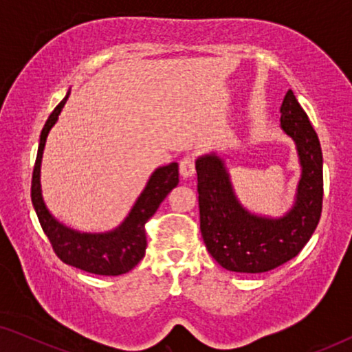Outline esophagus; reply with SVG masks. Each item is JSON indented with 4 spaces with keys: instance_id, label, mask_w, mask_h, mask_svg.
Instances as JSON below:
<instances>
[{
    "instance_id": "obj_1",
    "label": "esophagus",
    "mask_w": 352,
    "mask_h": 352,
    "mask_svg": "<svg viewBox=\"0 0 352 352\" xmlns=\"http://www.w3.org/2000/svg\"><path fill=\"white\" fill-rule=\"evenodd\" d=\"M179 173L182 177H190L195 175V158L192 155H186L179 162Z\"/></svg>"
}]
</instances>
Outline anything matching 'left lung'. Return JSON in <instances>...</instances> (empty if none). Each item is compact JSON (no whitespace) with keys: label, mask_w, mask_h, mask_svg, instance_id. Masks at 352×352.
I'll return each mask as SVG.
<instances>
[{"label":"left lung","mask_w":352,"mask_h":352,"mask_svg":"<svg viewBox=\"0 0 352 352\" xmlns=\"http://www.w3.org/2000/svg\"><path fill=\"white\" fill-rule=\"evenodd\" d=\"M280 112L283 131L296 142L302 166L296 204L283 218L250 214L235 199L221 158L205 155L195 163L201 237L228 271L258 274L282 266L301 252L319 224L324 199L319 138L292 89Z\"/></svg>","instance_id":"1"}]
</instances>
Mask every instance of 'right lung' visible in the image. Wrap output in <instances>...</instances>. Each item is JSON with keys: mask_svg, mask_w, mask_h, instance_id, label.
I'll return each mask as SVG.
<instances>
[{"mask_svg": "<svg viewBox=\"0 0 352 352\" xmlns=\"http://www.w3.org/2000/svg\"><path fill=\"white\" fill-rule=\"evenodd\" d=\"M69 93L60 104L52 110L47 122L43 126L40 136V146L35 166L32 175V204L36 211L43 232L50 239V243L57 258L69 266L78 267L81 271L98 276H120L126 274L141 261L146 254L147 237L146 223L155 214L158 206L171 189H175L179 182L177 163H170L168 166L158 168L148 179L146 189L139 197L136 205L126 221L118 229L109 234H80L72 230L57 221L46 210L41 197L40 186V165L43 157V148L47 138V133L59 117Z\"/></svg>", "mask_w": 352, "mask_h": 352, "instance_id": "add662e5", "label": "right lung"}]
</instances>
